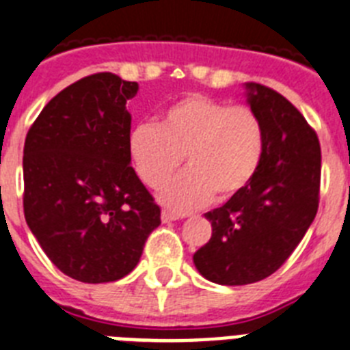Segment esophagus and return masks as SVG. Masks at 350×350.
Wrapping results in <instances>:
<instances>
[{"label": "esophagus", "instance_id": "esophagus-1", "mask_svg": "<svg viewBox=\"0 0 350 350\" xmlns=\"http://www.w3.org/2000/svg\"><path fill=\"white\" fill-rule=\"evenodd\" d=\"M183 218V216H180V214H174V213H169V211H163L161 213V221L163 224H169V221H176V219Z\"/></svg>", "mask_w": 350, "mask_h": 350}]
</instances>
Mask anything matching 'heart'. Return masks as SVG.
<instances>
[{
    "mask_svg": "<svg viewBox=\"0 0 350 350\" xmlns=\"http://www.w3.org/2000/svg\"><path fill=\"white\" fill-rule=\"evenodd\" d=\"M265 152V126L249 105L189 94L129 134V156L139 180L159 189L181 165L189 169L165 187L159 200L176 213L203 207L216 194L227 202L254 180Z\"/></svg>",
    "mask_w": 350,
    "mask_h": 350,
    "instance_id": "b5f03b06",
    "label": "heart"
}]
</instances>
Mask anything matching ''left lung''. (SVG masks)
<instances>
[{"label": "left lung", "instance_id": "8db88e82", "mask_svg": "<svg viewBox=\"0 0 350 350\" xmlns=\"http://www.w3.org/2000/svg\"><path fill=\"white\" fill-rule=\"evenodd\" d=\"M247 101L265 126V152L254 180L205 214L213 236L194 252L203 278L247 285L276 272L298 247L320 203L321 148L316 132L280 92L245 83Z\"/></svg>", "mask_w": 350, "mask_h": 350}]
</instances>
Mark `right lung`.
Segmentation results:
<instances>
[{
  "label": "right lung",
  "instance_id": "add662e5",
  "mask_svg": "<svg viewBox=\"0 0 350 350\" xmlns=\"http://www.w3.org/2000/svg\"><path fill=\"white\" fill-rule=\"evenodd\" d=\"M136 92L116 74L81 78L46 103L25 139V219L49 260L78 282L126 276L161 224L131 167L125 105Z\"/></svg>",
  "mask_w": 350,
  "mask_h": 350
}]
</instances>
